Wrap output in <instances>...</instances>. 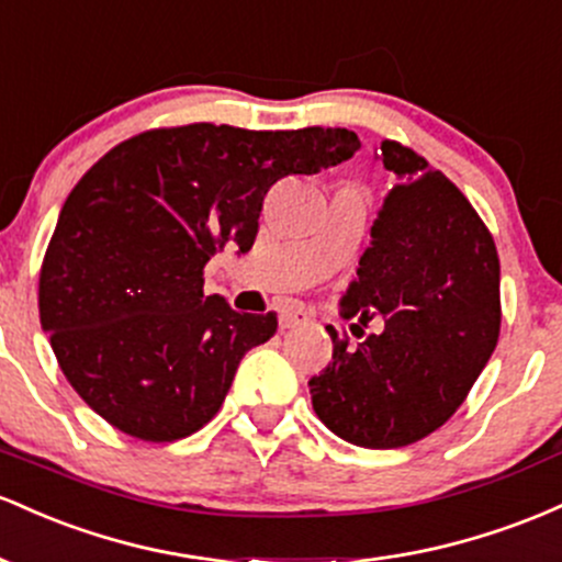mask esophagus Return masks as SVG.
Listing matches in <instances>:
<instances>
[{
    "label": "esophagus",
    "instance_id": "1",
    "mask_svg": "<svg viewBox=\"0 0 562 562\" xmlns=\"http://www.w3.org/2000/svg\"><path fill=\"white\" fill-rule=\"evenodd\" d=\"M307 321H311V313L302 311V307H286V311H281L279 315L281 329H294V326L307 324Z\"/></svg>",
    "mask_w": 562,
    "mask_h": 562
}]
</instances>
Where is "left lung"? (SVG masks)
<instances>
[{
    "mask_svg": "<svg viewBox=\"0 0 562 562\" xmlns=\"http://www.w3.org/2000/svg\"><path fill=\"white\" fill-rule=\"evenodd\" d=\"M393 172L342 318L384 315V329L350 345L326 326L334 356L311 376L313 408L363 449L417 443L453 417L499 339V255L481 214L417 150L382 140Z\"/></svg>",
    "mask_w": 562,
    "mask_h": 562,
    "instance_id": "obj_1",
    "label": "left lung"
}]
</instances>
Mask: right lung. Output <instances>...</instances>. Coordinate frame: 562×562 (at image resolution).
I'll return each instance as SVG.
<instances>
[{
    "label": "right lung",
    "mask_w": 562,
    "mask_h": 562,
    "mask_svg": "<svg viewBox=\"0 0 562 562\" xmlns=\"http://www.w3.org/2000/svg\"><path fill=\"white\" fill-rule=\"evenodd\" d=\"M361 148L331 127L255 132L228 124L145 130L113 145L68 193L40 273V318L81 401L150 443L188 438L228 395L276 313L204 294V265L249 251L265 193Z\"/></svg>",
    "instance_id": "obj_1"
}]
</instances>
